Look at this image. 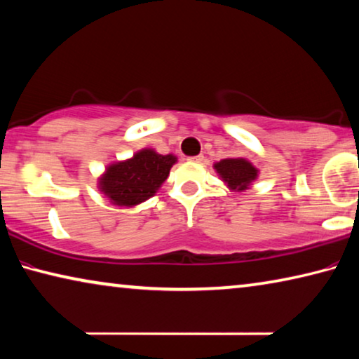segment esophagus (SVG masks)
<instances>
[{
	"label": "esophagus",
	"mask_w": 359,
	"mask_h": 359,
	"mask_svg": "<svg viewBox=\"0 0 359 359\" xmlns=\"http://www.w3.org/2000/svg\"><path fill=\"white\" fill-rule=\"evenodd\" d=\"M204 159V156L203 155H196V156H191L190 158V161H193V163H201Z\"/></svg>",
	"instance_id": "34e87169"
}]
</instances>
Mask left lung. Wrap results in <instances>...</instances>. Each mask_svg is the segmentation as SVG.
Masks as SVG:
<instances>
[{"mask_svg": "<svg viewBox=\"0 0 359 359\" xmlns=\"http://www.w3.org/2000/svg\"><path fill=\"white\" fill-rule=\"evenodd\" d=\"M214 168L217 169L220 177L229 184L230 189L235 191L246 190L248 185L257 177V169L243 158L222 159Z\"/></svg>", "mask_w": 359, "mask_h": 359, "instance_id": "1", "label": "left lung"}]
</instances>
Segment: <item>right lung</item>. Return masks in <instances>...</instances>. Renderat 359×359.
<instances>
[{"mask_svg": "<svg viewBox=\"0 0 359 359\" xmlns=\"http://www.w3.org/2000/svg\"><path fill=\"white\" fill-rule=\"evenodd\" d=\"M174 163L172 155L142 150L133 159L108 168L100 179V190L118 206H134L155 195Z\"/></svg>", "mask_w": 359, "mask_h": 359, "instance_id": "1", "label": "right lung"}]
</instances>
